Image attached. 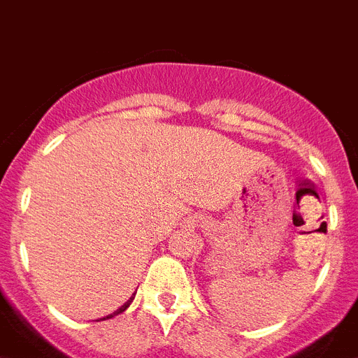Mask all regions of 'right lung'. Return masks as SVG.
<instances>
[{
    "label": "right lung",
    "instance_id": "1",
    "mask_svg": "<svg viewBox=\"0 0 358 358\" xmlns=\"http://www.w3.org/2000/svg\"><path fill=\"white\" fill-rule=\"evenodd\" d=\"M134 298H135V294H134V296H131V298H130V299H128L127 303H124V305H121V307H119V308H117V310H115V312H112V314H110V315H107V317H101V320H99V321L110 320V317H114V315H117V314H121V312H124V310H127V308H128V307H130V303H131V301H134Z\"/></svg>",
    "mask_w": 358,
    "mask_h": 358
}]
</instances>
